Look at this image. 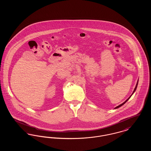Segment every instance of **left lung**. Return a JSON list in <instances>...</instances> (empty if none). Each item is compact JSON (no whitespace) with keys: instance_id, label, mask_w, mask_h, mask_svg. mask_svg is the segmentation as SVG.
<instances>
[{"instance_id":"obj_1","label":"left lung","mask_w":151,"mask_h":151,"mask_svg":"<svg viewBox=\"0 0 151 151\" xmlns=\"http://www.w3.org/2000/svg\"><path fill=\"white\" fill-rule=\"evenodd\" d=\"M137 84H138V80H137V85H136V86H135V89H134V91H133V92H132V94H131V96H129V98H128V99H127V100H126L125 101H124V102H123V103H122V104H121V105H119V106H116V107H115V108H114V109H118V108H119V107H121V106H122V105H124V104H125V103H126V102H127V101H128V100H129V99H130V97H131V96H132V94H134V92H135V91H136V89H137Z\"/></svg>"}]
</instances>
